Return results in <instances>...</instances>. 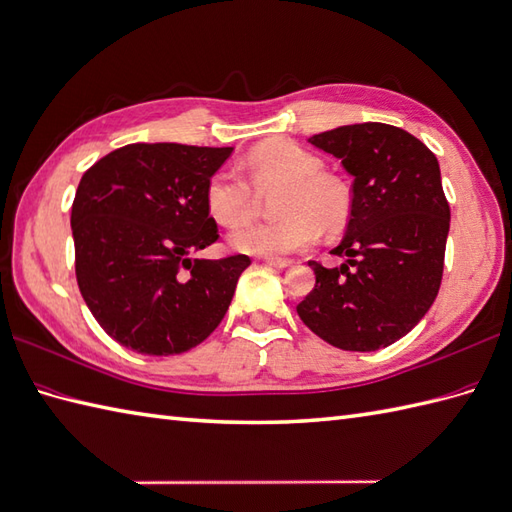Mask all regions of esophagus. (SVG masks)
Instances as JSON below:
<instances>
[{"label": "esophagus", "mask_w": 512, "mask_h": 512, "mask_svg": "<svg viewBox=\"0 0 512 512\" xmlns=\"http://www.w3.org/2000/svg\"><path fill=\"white\" fill-rule=\"evenodd\" d=\"M264 261L272 268H288L292 266V259H281V257H264Z\"/></svg>", "instance_id": "obj_1"}]
</instances>
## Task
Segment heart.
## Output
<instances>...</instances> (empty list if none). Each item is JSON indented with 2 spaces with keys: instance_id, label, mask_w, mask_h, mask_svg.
Here are the masks:
<instances>
[{
  "instance_id": "heart-1",
  "label": "heart",
  "mask_w": 512,
  "mask_h": 512,
  "mask_svg": "<svg viewBox=\"0 0 512 512\" xmlns=\"http://www.w3.org/2000/svg\"><path fill=\"white\" fill-rule=\"evenodd\" d=\"M251 178L259 187L285 185L279 222H259L235 231L231 246L257 257L292 255L310 248L320 231L336 233L351 216V189L338 176L323 172V159L290 139H270L248 152ZM209 216L227 229L253 218L255 189L233 170L213 172L205 187Z\"/></svg>"
}]
</instances>
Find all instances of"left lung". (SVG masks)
Wrapping results in <instances>:
<instances>
[{
	"mask_svg": "<svg viewBox=\"0 0 512 512\" xmlns=\"http://www.w3.org/2000/svg\"><path fill=\"white\" fill-rule=\"evenodd\" d=\"M353 176L351 216L334 255L310 261L314 290L296 305L318 338L344 351L397 342L430 310L441 288L449 205L434 152L403 128L366 122L310 137Z\"/></svg>",
	"mask_w": 512,
	"mask_h": 512,
	"instance_id": "8db88e82",
	"label": "left lung"
}]
</instances>
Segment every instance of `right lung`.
I'll return each mask as SVG.
<instances>
[{
	"instance_id": "obj_1",
	"label": "right lung",
	"mask_w": 512,
	"mask_h": 512,
	"mask_svg": "<svg viewBox=\"0 0 512 512\" xmlns=\"http://www.w3.org/2000/svg\"><path fill=\"white\" fill-rule=\"evenodd\" d=\"M233 148L128 144L82 174L71 205L76 279L100 327L144 355L185 353L227 314L246 255L192 259L218 240L209 176Z\"/></svg>"
}]
</instances>
